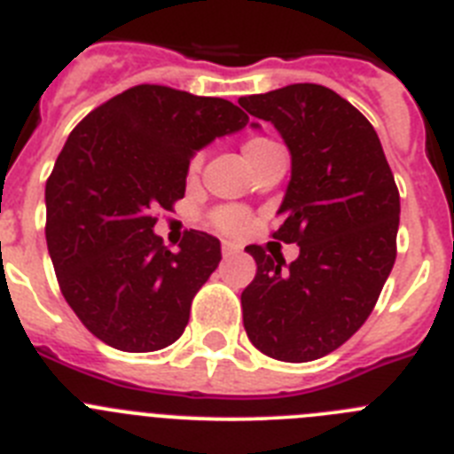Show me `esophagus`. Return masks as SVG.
I'll return each instance as SVG.
<instances>
[{"label":"esophagus","mask_w":454,"mask_h":454,"mask_svg":"<svg viewBox=\"0 0 454 454\" xmlns=\"http://www.w3.org/2000/svg\"><path fill=\"white\" fill-rule=\"evenodd\" d=\"M240 252V247L236 243H230V240H224L223 243V256H236Z\"/></svg>","instance_id":"obj_1"}]
</instances>
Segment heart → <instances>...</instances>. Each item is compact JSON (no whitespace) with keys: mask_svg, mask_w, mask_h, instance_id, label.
Listing matches in <instances>:
<instances>
[{"mask_svg":"<svg viewBox=\"0 0 454 454\" xmlns=\"http://www.w3.org/2000/svg\"><path fill=\"white\" fill-rule=\"evenodd\" d=\"M270 145H275V143L268 138H252L247 140L243 152H246V159H250V156L259 154V152L266 150V147ZM198 168H200V156L191 163V170H198ZM214 223L218 230L227 231V234H240V231L246 230V215L240 214V211H236V208H223V211H218V214L214 215Z\"/></svg>","mask_w":454,"mask_h":454,"instance_id":"1","label":"heart"}]
</instances>
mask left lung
I'll return each instance as SVG.
<instances>
[{
  "mask_svg": "<svg viewBox=\"0 0 454 454\" xmlns=\"http://www.w3.org/2000/svg\"><path fill=\"white\" fill-rule=\"evenodd\" d=\"M247 114L279 131L291 182L272 239L295 243L286 263L246 247L256 275L240 295L252 346L279 362H311L355 334L395 262L400 195L372 124L318 83H291L240 98Z\"/></svg>",
  "mask_w": 454,
  "mask_h": 454,
  "instance_id": "1",
  "label": "left lung"
}]
</instances>
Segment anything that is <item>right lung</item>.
Instances as JSON below:
<instances>
[{
    "instance_id": "obj_1",
    "label": "right lung",
    "mask_w": 454,
    "mask_h": 454,
    "mask_svg": "<svg viewBox=\"0 0 454 454\" xmlns=\"http://www.w3.org/2000/svg\"><path fill=\"white\" fill-rule=\"evenodd\" d=\"M247 122L227 99L145 83L67 136L45 186L47 250L63 298L106 346L154 352L184 334L220 240L191 230L170 252L154 211L184 198L192 156Z\"/></svg>"
}]
</instances>
